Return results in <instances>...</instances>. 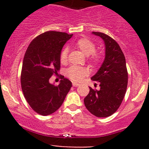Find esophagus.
Instances as JSON below:
<instances>
[{
  "label": "esophagus",
  "instance_id": "34e87169",
  "mask_svg": "<svg viewBox=\"0 0 149 149\" xmlns=\"http://www.w3.org/2000/svg\"><path fill=\"white\" fill-rule=\"evenodd\" d=\"M73 86L74 87H77V86H80V84L76 83V82H73Z\"/></svg>",
  "mask_w": 149,
  "mask_h": 149
}]
</instances>
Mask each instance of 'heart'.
Instances as JSON below:
<instances>
[{"instance_id":"obj_1","label":"heart","mask_w":149,"mask_h":149,"mask_svg":"<svg viewBox=\"0 0 149 149\" xmlns=\"http://www.w3.org/2000/svg\"><path fill=\"white\" fill-rule=\"evenodd\" d=\"M74 47L81 51L86 56H88V61L94 65H98L102 61V56L99 52H96V45L91 40L83 37L74 43ZM68 48H63L61 52L60 61L62 64L68 61ZM88 73L87 69L79 66H71L67 70L66 74L73 81H80Z\"/></svg>"}]
</instances>
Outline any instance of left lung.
<instances>
[{
  "label": "left lung",
  "instance_id": "1",
  "mask_svg": "<svg viewBox=\"0 0 149 149\" xmlns=\"http://www.w3.org/2000/svg\"><path fill=\"white\" fill-rule=\"evenodd\" d=\"M92 34L104 42L105 58L98 71L91 78L100 84V90L89 87L84 102L92 115L107 118L118 110L126 93L128 76L125 58L120 47L112 37L102 32L93 31Z\"/></svg>",
  "mask_w": 149,
  "mask_h": 149
}]
</instances>
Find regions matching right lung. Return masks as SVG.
<instances>
[{
    "label": "right lung",
    "mask_w": 149,
    "mask_h": 149,
    "mask_svg": "<svg viewBox=\"0 0 149 149\" xmlns=\"http://www.w3.org/2000/svg\"><path fill=\"white\" fill-rule=\"evenodd\" d=\"M72 36L61 31H46L35 37L25 52L21 73L22 91L33 110L43 116L61 107L72 86L71 81L63 76L58 86L49 82L61 68V50Z\"/></svg>",
    "instance_id": "obj_1"
}]
</instances>
